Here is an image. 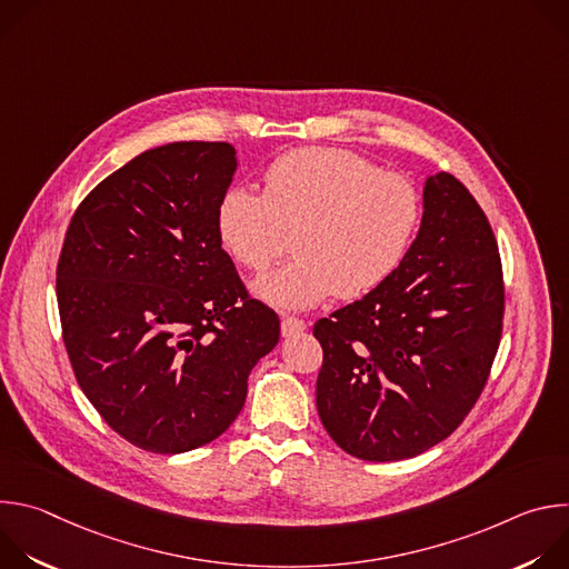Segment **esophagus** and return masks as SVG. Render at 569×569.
I'll return each mask as SVG.
<instances>
[{"mask_svg":"<svg viewBox=\"0 0 569 569\" xmlns=\"http://www.w3.org/2000/svg\"><path fill=\"white\" fill-rule=\"evenodd\" d=\"M301 331H306V321L303 319H299V317H283L281 319V333H283V338H290V336L301 333Z\"/></svg>","mask_w":569,"mask_h":569,"instance_id":"esophagus-1","label":"esophagus"}]
</instances>
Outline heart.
Returning <instances> with one entry per match:
<instances>
[{"mask_svg":"<svg viewBox=\"0 0 569 569\" xmlns=\"http://www.w3.org/2000/svg\"><path fill=\"white\" fill-rule=\"evenodd\" d=\"M266 189L231 187L216 227L231 259L263 272L295 236V261L259 279V299L303 310L329 299H358L385 283L408 254L421 222V193L410 178L380 171L342 148H299L274 159Z\"/></svg>","mask_w":569,"mask_h":569,"instance_id":"obj_1","label":"heart"}]
</instances>
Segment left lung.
Wrapping results in <instances>:
<instances>
[{
    "label": "left lung",
    "instance_id": "left-lung-1",
    "mask_svg": "<svg viewBox=\"0 0 569 569\" xmlns=\"http://www.w3.org/2000/svg\"><path fill=\"white\" fill-rule=\"evenodd\" d=\"M502 263L493 229L450 173L423 187L419 233L396 272L321 317L317 412L365 461L410 459L450 437L479 398L500 347Z\"/></svg>",
    "mask_w": 569,
    "mask_h": 569
}]
</instances>
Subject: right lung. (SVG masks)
Instances as JSON below:
<instances>
[{
  "label": "right lung",
  "instance_id": "right-lung-1",
  "mask_svg": "<svg viewBox=\"0 0 569 569\" xmlns=\"http://www.w3.org/2000/svg\"><path fill=\"white\" fill-rule=\"evenodd\" d=\"M224 141L150 148L76 209L56 270L76 380L132 446L180 455L218 439L279 342L216 227L236 173Z\"/></svg>",
  "mask_w": 569,
  "mask_h": 569
}]
</instances>
